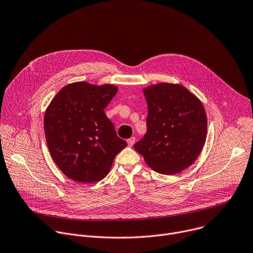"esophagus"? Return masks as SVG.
Wrapping results in <instances>:
<instances>
[{
  "instance_id": "34e87169",
  "label": "esophagus",
  "mask_w": 253,
  "mask_h": 253,
  "mask_svg": "<svg viewBox=\"0 0 253 253\" xmlns=\"http://www.w3.org/2000/svg\"><path fill=\"white\" fill-rule=\"evenodd\" d=\"M134 141H135V137H130V138H128L127 140H126V142H127V144H128V146H132L133 144H134Z\"/></svg>"
}]
</instances>
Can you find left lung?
Returning <instances> with one entry per match:
<instances>
[{"label": "left lung", "instance_id": "obj_1", "mask_svg": "<svg viewBox=\"0 0 253 253\" xmlns=\"http://www.w3.org/2000/svg\"><path fill=\"white\" fill-rule=\"evenodd\" d=\"M142 91L148 110L146 132L133 148L155 171L179 173L196 161L206 143L205 107L180 84L160 83Z\"/></svg>", "mask_w": 253, "mask_h": 253}]
</instances>
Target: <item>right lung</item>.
I'll list each match as a JSON object with an SVG mask.
<instances>
[{"instance_id":"add662e5","label":"right lung","mask_w":253,"mask_h":253,"mask_svg":"<svg viewBox=\"0 0 253 253\" xmlns=\"http://www.w3.org/2000/svg\"><path fill=\"white\" fill-rule=\"evenodd\" d=\"M118 90L111 84L76 82L61 88L47 106L43 118L47 148L69 178L83 183L102 180L127 145L105 114Z\"/></svg>"}]
</instances>
